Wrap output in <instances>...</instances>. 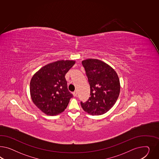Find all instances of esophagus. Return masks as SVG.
<instances>
[{"instance_id":"1","label":"esophagus","mask_w":159,"mask_h":159,"mask_svg":"<svg viewBox=\"0 0 159 159\" xmlns=\"http://www.w3.org/2000/svg\"><path fill=\"white\" fill-rule=\"evenodd\" d=\"M73 94L75 97H76L77 95V91H74L73 93Z\"/></svg>"}]
</instances>
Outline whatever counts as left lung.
Wrapping results in <instances>:
<instances>
[{"instance_id":"left-lung-1","label":"left lung","mask_w":159,"mask_h":159,"mask_svg":"<svg viewBox=\"0 0 159 159\" xmlns=\"http://www.w3.org/2000/svg\"><path fill=\"white\" fill-rule=\"evenodd\" d=\"M82 65L90 86V97L80 102L83 109L93 116L103 115L116 103L120 90V80L116 71L102 61L87 59Z\"/></svg>"}]
</instances>
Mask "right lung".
<instances>
[{
  "label": "right lung",
  "mask_w": 159,
  "mask_h": 159,
  "mask_svg": "<svg viewBox=\"0 0 159 159\" xmlns=\"http://www.w3.org/2000/svg\"><path fill=\"white\" fill-rule=\"evenodd\" d=\"M73 60H59L43 66L30 82L31 98L39 109L49 116L64 112L73 97L65 76L75 64Z\"/></svg>",
  "instance_id": "obj_1"
}]
</instances>
